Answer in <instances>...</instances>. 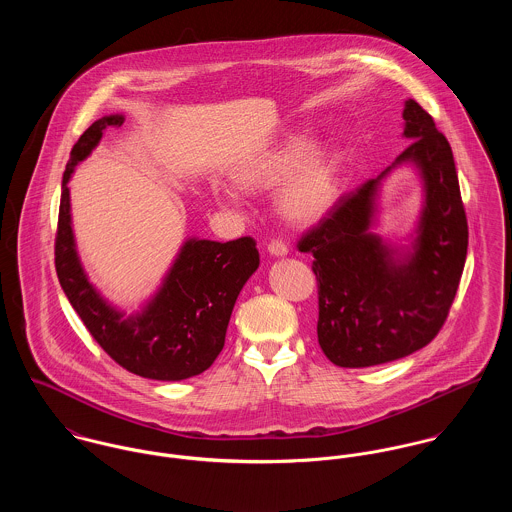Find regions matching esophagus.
Wrapping results in <instances>:
<instances>
[{"mask_svg":"<svg viewBox=\"0 0 512 512\" xmlns=\"http://www.w3.org/2000/svg\"><path fill=\"white\" fill-rule=\"evenodd\" d=\"M267 251H269V255H273V257H286V255H288V247L284 245L283 241H279V239H273V241L267 245Z\"/></svg>","mask_w":512,"mask_h":512,"instance_id":"34e87169","label":"esophagus"}]
</instances>
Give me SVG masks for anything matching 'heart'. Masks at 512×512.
<instances>
[{
	"instance_id": "heart-1",
	"label": "heart",
	"mask_w": 512,
	"mask_h": 512,
	"mask_svg": "<svg viewBox=\"0 0 512 512\" xmlns=\"http://www.w3.org/2000/svg\"><path fill=\"white\" fill-rule=\"evenodd\" d=\"M229 178L245 194L277 186L273 198L277 214L292 228H312L326 220L340 202L343 159L334 143H312V133L300 129L237 161ZM216 196L228 208L239 206L228 188H218Z\"/></svg>"
}]
</instances>
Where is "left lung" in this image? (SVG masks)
<instances>
[{
  "label": "left lung",
  "instance_id": "1",
  "mask_svg": "<svg viewBox=\"0 0 512 512\" xmlns=\"http://www.w3.org/2000/svg\"><path fill=\"white\" fill-rule=\"evenodd\" d=\"M412 141L391 167L343 196L334 212L300 241L318 279V343L340 367H373L406 357L444 326L465 265L467 220L454 155L432 115L404 102ZM412 166L423 208L406 244L381 238L378 198L384 178Z\"/></svg>",
  "mask_w": 512,
  "mask_h": 512
}]
</instances>
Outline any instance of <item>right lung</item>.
I'll list each match as a JSON object with an SVG mask.
<instances>
[{
  "label": "right lung",
  "instance_id": "right-lung-1",
  "mask_svg": "<svg viewBox=\"0 0 512 512\" xmlns=\"http://www.w3.org/2000/svg\"><path fill=\"white\" fill-rule=\"evenodd\" d=\"M121 114L94 121L76 141L62 176L55 265L58 281L104 351L123 369L155 381H182L204 373L224 349L231 310L259 267L253 237L228 243L188 237L159 288L127 314L90 283L74 239L68 182Z\"/></svg>",
  "mask_w": 512,
  "mask_h": 512
}]
</instances>
